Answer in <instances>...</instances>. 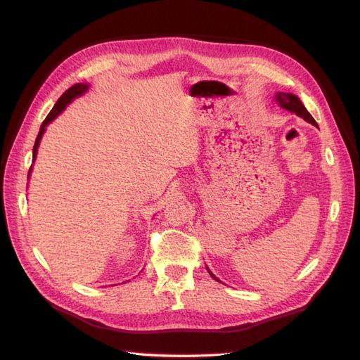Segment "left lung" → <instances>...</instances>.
<instances>
[{"label": "left lung", "mask_w": 360, "mask_h": 360, "mask_svg": "<svg viewBox=\"0 0 360 360\" xmlns=\"http://www.w3.org/2000/svg\"><path fill=\"white\" fill-rule=\"evenodd\" d=\"M274 101H275L281 108H284V110H287V111H290V112H292V114H296L297 117L303 118L304 122H308V123H311V124H314V126H317V123H315V120L312 118V115L308 112V110H307V108H304V105L302 103V101L299 99V97H297L296 94L278 91V93H275V96H274ZM317 127H319V126H317ZM205 267H207V266H205ZM207 271H209L212 278H214L216 281H219V279H217V278L212 274L209 267H207Z\"/></svg>", "instance_id": "obj_1"}]
</instances>
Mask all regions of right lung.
Returning a JSON list of instances; mask_svg holds the SVG:
<instances>
[{
  "label": "right lung",
  "instance_id": "right-lung-1",
  "mask_svg": "<svg viewBox=\"0 0 360 360\" xmlns=\"http://www.w3.org/2000/svg\"><path fill=\"white\" fill-rule=\"evenodd\" d=\"M90 90V84L89 82H79V84H75V85H72L70 89L64 93L60 99L57 101V103L53 105V108L51 110V112L48 114V117L45 118V122L41 123V126H40V130H39V135H37V138H36V143H34V147H32V163H34V160H36V158H37V151H39V146H40V141H41V136H43V134L46 132V126L49 124V123H52L53 120H56L64 110H66L68 108V105H70L76 97H79V96H82V94H85L86 91ZM31 171H32V165H31V168H30V172H28V180H30V176H31Z\"/></svg>",
  "mask_w": 360,
  "mask_h": 360
}]
</instances>
